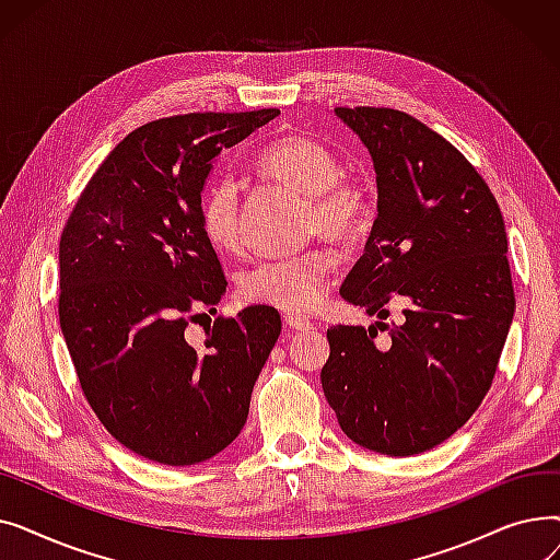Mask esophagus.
<instances>
[{
    "mask_svg": "<svg viewBox=\"0 0 560 560\" xmlns=\"http://www.w3.org/2000/svg\"><path fill=\"white\" fill-rule=\"evenodd\" d=\"M283 322L292 329V331H311L313 329V322L304 315H295V313H285Z\"/></svg>",
    "mask_w": 560,
    "mask_h": 560,
    "instance_id": "obj_1",
    "label": "esophagus"
}]
</instances>
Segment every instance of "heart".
Wrapping results in <instances>:
<instances>
[{"mask_svg":"<svg viewBox=\"0 0 560 560\" xmlns=\"http://www.w3.org/2000/svg\"><path fill=\"white\" fill-rule=\"evenodd\" d=\"M258 167L295 192L308 197V226L351 241L370 224L372 197L365 184L342 176L338 159L308 138H285L258 156ZM199 224L215 249L241 247V184L233 174H220L203 186ZM336 270V256L325 247L300 254L262 258L241 277L247 302L283 311L315 308Z\"/></svg>","mask_w":560,"mask_h":560,"instance_id":"b5f03b06","label":"heart"}]
</instances>
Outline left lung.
I'll use <instances>...</instances> for the list:
<instances>
[{"label":"left lung","instance_id":"8db88e82","mask_svg":"<svg viewBox=\"0 0 560 560\" xmlns=\"http://www.w3.org/2000/svg\"><path fill=\"white\" fill-rule=\"evenodd\" d=\"M374 161L378 215L340 285L345 302L401 322L336 325L322 390L357 445L413 456L454 435L481 406L513 322L515 292L499 203L456 147L413 115L338 106Z\"/></svg>","mask_w":560,"mask_h":560}]
</instances>
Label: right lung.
<instances>
[{
  "label": "right lung",
  "mask_w": 560,
  "mask_h": 560,
  "mask_svg": "<svg viewBox=\"0 0 560 560\" xmlns=\"http://www.w3.org/2000/svg\"><path fill=\"white\" fill-rule=\"evenodd\" d=\"M277 115L188 113L138 127L91 176L61 233L58 319L81 393L142 458L201 463L247 422L279 313L218 315L199 347L184 331L226 292L199 224L211 161Z\"/></svg>",
  "instance_id": "right-lung-1"
}]
</instances>
